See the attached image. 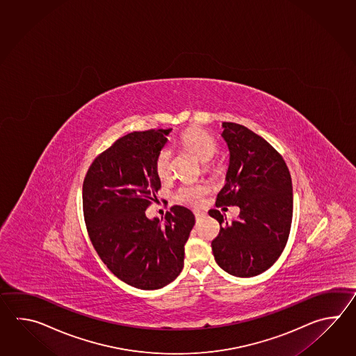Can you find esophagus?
I'll list each match as a JSON object with an SVG mask.
<instances>
[{
    "mask_svg": "<svg viewBox=\"0 0 356 356\" xmlns=\"http://www.w3.org/2000/svg\"><path fill=\"white\" fill-rule=\"evenodd\" d=\"M193 213H195V218H196L197 220L204 218V215H206L204 211H200V210H195Z\"/></svg>",
    "mask_w": 356,
    "mask_h": 356,
    "instance_id": "obj_1",
    "label": "esophagus"
}]
</instances>
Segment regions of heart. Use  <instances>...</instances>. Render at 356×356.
<instances>
[{
	"label": "heart",
	"instance_id": "b5f03b06",
	"mask_svg": "<svg viewBox=\"0 0 356 356\" xmlns=\"http://www.w3.org/2000/svg\"><path fill=\"white\" fill-rule=\"evenodd\" d=\"M184 150L193 154L197 159L207 163L218 152V145L213 137L201 129H191L186 131L178 140ZM155 172L160 179H165L170 173V152L167 149L161 150L155 161ZM210 192L207 183H192L183 184L175 192V200L181 204L197 206L204 201L206 195Z\"/></svg>",
	"mask_w": 356,
	"mask_h": 356
}]
</instances>
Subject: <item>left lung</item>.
I'll use <instances>...</instances> for the list:
<instances>
[{"mask_svg": "<svg viewBox=\"0 0 356 356\" xmlns=\"http://www.w3.org/2000/svg\"><path fill=\"white\" fill-rule=\"evenodd\" d=\"M229 149L227 183L216 207L238 206L232 222L219 210L209 213L220 224L211 243L216 264L236 277L265 273L280 257L293 219V184L286 163L265 138L238 123L222 122Z\"/></svg>", "mask_w": 356, "mask_h": 356, "instance_id": "1", "label": "left lung"}]
</instances>
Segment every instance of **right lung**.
<instances>
[{"label": "right lung", "instance_id": "right-lung-1", "mask_svg": "<svg viewBox=\"0 0 356 356\" xmlns=\"http://www.w3.org/2000/svg\"><path fill=\"white\" fill-rule=\"evenodd\" d=\"M172 129L131 132L91 163L83 184V218L106 267L131 286L164 288L181 273L195 215L173 206L164 224L147 219L160 178L155 161Z\"/></svg>", "mask_w": 356, "mask_h": 356}]
</instances>
